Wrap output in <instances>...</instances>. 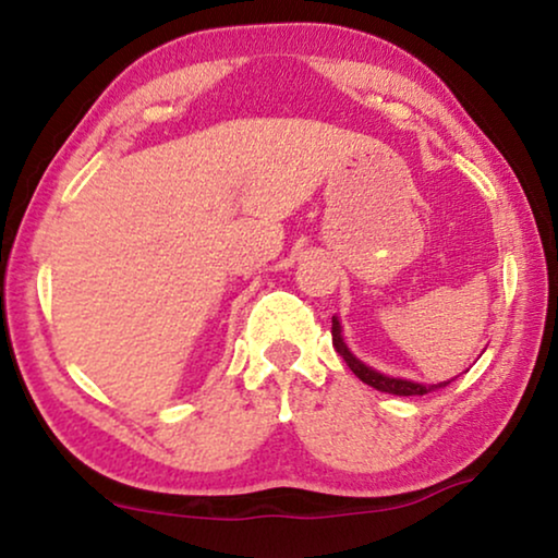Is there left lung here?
Here are the masks:
<instances>
[{
	"mask_svg": "<svg viewBox=\"0 0 558 558\" xmlns=\"http://www.w3.org/2000/svg\"><path fill=\"white\" fill-rule=\"evenodd\" d=\"M331 341H333V349L344 356L347 367L352 369V373L360 377L362 383H367L369 388L380 390V392H392V396H426L430 390H439V388H447L451 383H439V385H423V383H413V380H400V377H390V375H383L377 373V369L367 367L365 362L356 360V356L349 352V347L344 344V337H341V324L337 316H331Z\"/></svg>",
	"mask_w": 558,
	"mask_h": 558,
	"instance_id": "1",
	"label": "left lung"
}]
</instances>
